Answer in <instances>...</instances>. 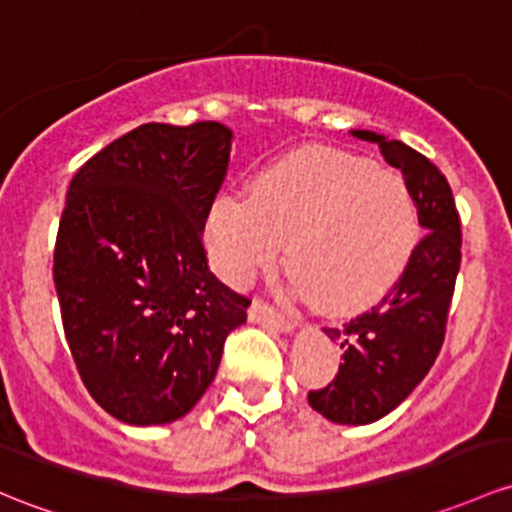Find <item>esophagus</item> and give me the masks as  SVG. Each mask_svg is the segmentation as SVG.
<instances>
[{
    "mask_svg": "<svg viewBox=\"0 0 512 512\" xmlns=\"http://www.w3.org/2000/svg\"><path fill=\"white\" fill-rule=\"evenodd\" d=\"M247 316H250V321H255V324L272 326V328H277V331H282V333H289L294 328L292 316L279 314V311L274 309L272 304H267V301H262V299L252 301V306H250V311H247Z\"/></svg>",
    "mask_w": 512,
    "mask_h": 512,
    "instance_id": "esophagus-1",
    "label": "esophagus"
}]
</instances>
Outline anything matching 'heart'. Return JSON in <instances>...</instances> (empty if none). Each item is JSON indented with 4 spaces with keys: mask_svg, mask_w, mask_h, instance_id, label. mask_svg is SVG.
<instances>
[{
    "mask_svg": "<svg viewBox=\"0 0 512 512\" xmlns=\"http://www.w3.org/2000/svg\"><path fill=\"white\" fill-rule=\"evenodd\" d=\"M211 262L247 284L277 262L331 314L383 299L410 265L419 211L410 186L373 161L311 147L262 169L250 196L225 193L206 220Z\"/></svg>",
    "mask_w": 512,
    "mask_h": 512,
    "instance_id": "obj_1",
    "label": "heart"
}]
</instances>
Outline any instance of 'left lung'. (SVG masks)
<instances>
[{
    "label": "left lung",
    "mask_w": 512,
    "mask_h": 512,
    "mask_svg": "<svg viewBox=\"0 0 512 512\" xmlns=\"http://www.w3.org/2000/svg\"><path fill=\"white\" fill-rule=\"evenodd\" d=\"M402 171L427 230L378 306L324 328L343 348L336 378L309 392V405L338 424H370L395 410L424 380L441 351L461 265V220L446 176L424 154L385 134L353 129Z\"/></svg>",
    "instance_id": "obj_1"
}]
</instances>
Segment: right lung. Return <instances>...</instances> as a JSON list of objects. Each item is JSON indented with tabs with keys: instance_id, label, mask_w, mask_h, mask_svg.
<instances>
[{
	"instance_id": "right-lung-1",
	"label": "right lung",
	"mask_w": 512,
	"mask_h": 512,
	"mask_svg": "<svg viewBox=\"0 0 512 512\" xmlns=\"http://www.w3.org/2000/svg\"><path fill=\"white\" fill-rule=\"evenodd\" d=\"M220 122L139 125L75 171L53 250L80 380L120 422L166 424L201 400L250 299L208 267L203 228L228 174Z\"/></svg>"
}]
</instances>
